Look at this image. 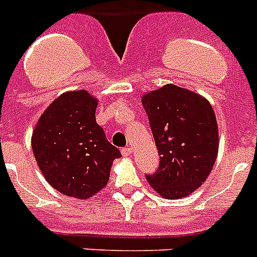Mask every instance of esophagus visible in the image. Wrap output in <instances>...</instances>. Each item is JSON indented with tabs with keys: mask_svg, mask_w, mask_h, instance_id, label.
<instances>
[{
	"mask_svg": "<svg viewBox=\"0 0 257 257\" xmlns=\"http://www.w3.org/2000/svg\"><path fill=\"white\" fill-rule=\"evenodd\" d=\"M121 153L124 157H128V156H131V154H132V148H129V147L124 148V149H121Z\"/></svg>",
	"mask_w": 257,
	"mask_h": 257,
	"instance_id": "34e87169",
	"label": "esophagus"
}]
</instances>
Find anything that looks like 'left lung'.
Segmentation results:
<instances>
[{
  "label": "left lung",
  "mask_w": 257,
  "mask_h": 257,
  "mask_svg": "<svg viewBox=\"0 0 257 257\" xmlns=\"http://www.w3.org/2000/svg\"><path fill=\"white\" fill-rule=\"evenodd\" d=\"M147 110L160 166L148 182L162 198L194 193L210 176L218 157V122L211 104L199 93L176 84L141 97Z\"/></svg>",
  "instance_id": "left-lung-1"
}]
</instances>
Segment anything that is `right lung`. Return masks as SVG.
Returning <instances> with one entry per match:
<instances>
[{
	"label": "right lung",
	"mask_w": 257,
	"mask_h": 257,
	"mask_svg": "<svg viewBox=\"0 0 257 257\" xmlns=\"http://www.w3.org/2000/svg\"><path fill=\"white\" fill-rule=\"evenodd\" d=\"M97 99L85 89L58 96L41 114L31 148L47 182L59 193L89 199L107 186L120 150L96 122Z\"/></svg>",
	"instance_id": "obj_1"
}]
</instances>
